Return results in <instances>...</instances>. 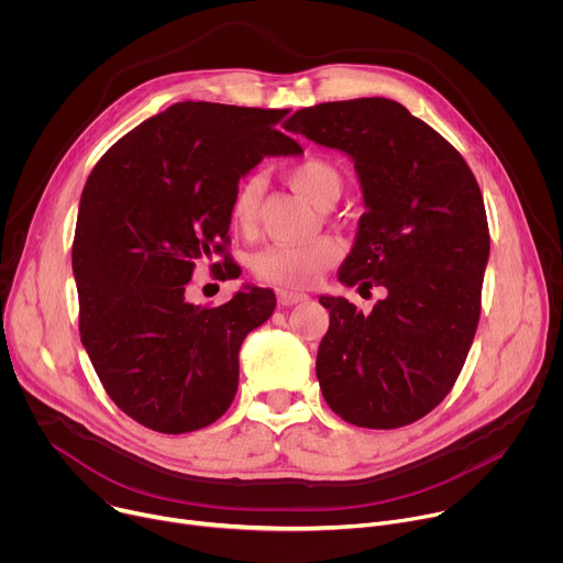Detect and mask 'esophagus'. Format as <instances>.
I'll return each mask as SVG.
<instances>
[{"instance_id": "34e87169", "label": "esophagus", "mask_w": 563, "mask_h": 563, "mask_svg": "<svg viewBox=\"0 0 563 563\" xmlns=\"http://www.w3.org/2000/svg\"><path fill=\"white\" fill-rule=\"evenodd\" d=\"M309 300L307 294H300V291H287V289H280L278 291V305L280 307H289V305H298V302H305Z\"/></svg>"}]
</instances>
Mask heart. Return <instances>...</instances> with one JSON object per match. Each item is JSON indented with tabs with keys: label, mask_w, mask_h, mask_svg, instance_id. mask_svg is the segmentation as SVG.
I'll list each match as a JSON object with an SVG mask.
<instances>
[{
	"label": "heart",
	"mask_w": 563,
	"mask_h": 563,
	"mask_svg": "<svg viewBox=\"0 0 563 563\" xmlns=\"http://www.w3.org/2000/svg\"><path fill=\"white\" fill-rule=\"evenodd\" d=\"M294 189L305 196L311 205L328 209L343 194V178L328 159L309 157L300 165L287 172ZM265 191L261 176H250L240 183L233 191L229 216L233 227L240 231H250L256 224L258 205ZM341 258V245L334 238L323 235L309 240V243H289V245H269L254 258V272L278 287L305 289L311 287Z\"/></svg>",
	"instance_id": "1"
}]
</instances>
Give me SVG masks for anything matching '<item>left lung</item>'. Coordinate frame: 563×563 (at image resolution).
<instances>
[{"mask_svg": "<svg viewBox=\"0 0 563 563\" xmlns=\"http://www.w3.org/2000/svg\"><path fill=\"white\" fill-rule=\"evenodd\" d=\"M285 129L352 157L365 213L339 280L387 291L369 313L318 298L330 309L320 389L352 426H410L448 396L478 325L490 256L484 196L461 153L394 100L316 104Z\"/></svg>", "mask_w": 563, "mask_h": 563, "instance_id": "obj_1", "label": "left lung"}]
</instances>
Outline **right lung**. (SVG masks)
I'll return each instance as SVG.
<instances>
[{
  "label": "right lung",
  "mask_w": 563,
  "mask_h": 563,
  "mask_svg": "<svg viewBox=\"0 0 563 563\" xmlns=\"http://www.w3.org/2000/svg\"><path fill=\"white\" fill-rule=\"evenodd\" d=\"M285 115L178 102L120 137L85 185L73 238L79 336L113 404L144 428L185 434L218 421L240 345L276 307L254 285L220 307L194 305L185 285L222 254L240 178L267 155L302 153L278 129ZM227 263L213 274L238 278Z\"/></svg>",
  "instance_id": "1"
}]
</instances>
